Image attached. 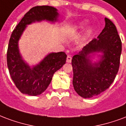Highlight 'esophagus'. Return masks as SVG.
Instances as JSON below:
<instances>
[{
	"mask_svg": "<svg viewBox=\"0 0 126 126\" xmlns=\"http://www.w3.org/2000/svg\"><path fill=\"white\" fill-rule=\"evenodd\" d=\"M71 59H72V57L70 55H68L67 57V63H71Z\"/></svg>",
	"mask_w": 126,
	"mask_h": 126,
	"instance_id": "34e87169",
	"label": "esophagus"
}]
</instances>
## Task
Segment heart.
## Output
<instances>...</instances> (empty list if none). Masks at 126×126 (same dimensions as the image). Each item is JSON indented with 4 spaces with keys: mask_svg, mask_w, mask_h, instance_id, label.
Returning a JSON list of instances; mask_svg holds the SVG:
<instances>
[{
    "mask_svg": "<svg viewBox=\"0 0 126 126\" xmlns=\"http://www.w3.org/2000/svg\"><path fill=\"white\" fill-rule=\"evenodd\" d=\"M87 23L88 22L87 21V20H85V21H83V22H81L79 24H77V25H75V27H73V30L74 31H79V30H81L83 29V28L87 25ZM94 27H89L85 31V37H89L91 34H93V32H94Z\"/></svg>",
    "mask_w": 126,
    "mask_h": 126,
    "instance_id": "heart-1",
    "label": "heart"
}]
</instances>
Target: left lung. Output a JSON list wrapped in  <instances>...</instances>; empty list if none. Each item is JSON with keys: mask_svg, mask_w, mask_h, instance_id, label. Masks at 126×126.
I'll return each instance as SVG.
<instances>
[{"mask_svg": "<svg viewBox=\"0 0 126 126\" xmlns=\"http://www.w3.org/2000/svg\"><path fill=\"white\" fill-rule=\"evenodd\" d=\"M105 23L97 39L89 42L71 61L73 87L83 98H90L106 91L119 70L122 41L115 25L107 18ZM96 55L98 59L94 62L93 57Z\"/></svg>", "mask_w": 126, "mask_h": 126, "instance_id": "8db88e82", "label": "left lung"}]
</instances>
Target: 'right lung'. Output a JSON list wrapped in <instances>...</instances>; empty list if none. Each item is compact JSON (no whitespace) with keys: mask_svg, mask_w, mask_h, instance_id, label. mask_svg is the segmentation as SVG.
I'll return each mask as SVG.
<instances>
[{"mask_svg":"<svg viewBox=\"0 0 126 126\" xmlns=\"http://www.w3.org/2000/svg\"><path fill=\"white\" fill-rule=\"evenodd\" d=\"M58 10L51 6H34L25 14L12 32L7 50V65L16 87L22 94L36 96L44 92L54 73L65 64L64 52L50 53L39 63L31 66L23 59L18 41L27 26L43 20L55 23L58 21Z\"/></svg>","mask_w":126,"mask_h":126,"instance_id":"obj_1","label":"right lung"}]
</instances>
